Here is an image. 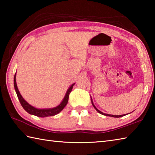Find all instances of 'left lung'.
<instances>
[{"instance_id":"1","label":"left lung","mask_w":155,"mask_h":155,"mask_svg":"<svg viewBox=\"0 0 155 155\" xmlns=\"http://www.w3.org/2000/svg\"><path fill=\"white\" fill-rule=\"evenodd\" d=\"M91 102H92V104H93V107H94V108H95V109H96L98 113H99L100 114H103V115H105V116H109V117H116V118H119V117H123V116H124L125 114H123V115H113V114H105V113H102L101 111H100L99 110H98L97 108H96V107L94 106V104H93V101H91Z\"/></svg>"}]
</instances>
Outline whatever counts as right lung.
<instances>
[{"label":"right lung","mask_w":155,"mask_h":155,"mask_svg":"<svg viewBox=\"0 0 155 155\" xmlns=\"http://www.w3.org/2000/svg\"><path fill=\"white\" fill-rule=\"evenodd\" d=\"M74 84H72L70 88H68L67 93L65 94V97L64 98V99L62 100L61 102V103L57 106V107L52 108H48V109H38V108H36L33 107H32L31 105L29 104L27 101H26L24 98H22L21 96V94H20L19 91L17 88V85H16V74L15 75L14 77V86L15 88L16 91V94H17V97L18 100L21 103L22 107L23 108L31 114H33L35 115L37 117H49V116H54L55 114H57L58 113H60V112L63 109L64 107L67 105L68 101V97H69V94H70L71 92L72 89V87H73Z\"/></svg>","instance_id":"obj_1"}]
</instances>
